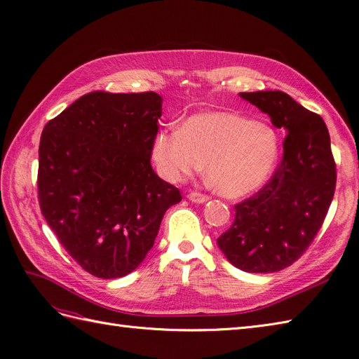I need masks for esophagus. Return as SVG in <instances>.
Listing matches in <instances>:
<instances>
[{
    "label": "esophagus",
    "mask_w": 359,
    "mask_h": 359,
    "mask_svg": "<svg viewBox=\"0 0 359 359\" xmlns=\"http://www.w3.org/2000/svg\"><path fill=\"white\" fill-rule=\"evenodd\" d=\"M187 198L190 202H194V203H203L210 199V196H206V194L199 193V191H190L187 194Z\"/></svg>",
    "instance_id": "1"
}]
</instances>
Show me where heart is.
I'll return each mask as SVG.
<instances>
[{
  "instance_id": "1",
  "label": "heart",
  "mask_w": 359,
  "mask_h": 359,
  "mask_svg": "<svg viewBox=\"0 0 359 359\" xmlns=\"http://www.w3.org/2000/svg\"><path fill=\"white\" fill-rule=\"evenodd\" d=\"M278 156L280 139L273 127L232 112L194 114L181 128L163 130L153 142L163 177L177 181L206 165L210 186L227 198L262 187Z\"/></svg>"
}]
</instances>
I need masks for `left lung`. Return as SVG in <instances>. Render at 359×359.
<instances>
[{
	"label": "left lung",
	"instance_id": "8db88e82",
	"mask_svg": "<svg viewBox=\"0 0 359 359\" xmlns=\"http://www.w3.org/2000/svg\"><path fill=\"white\" fill-rule=\"evenodd\" d=\"M240 95L287 135L273 177L235 205V220L217 244L236 268L276 273L302 256L328 214L337 181L330 133L320 115L283 91Z\"/></svg>",
	"mask_w": 359,
	"mask_h": 359
}]
</instances>
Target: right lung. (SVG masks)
Here are the masks:
<instances>
[{"instance_id": "1", "label": "right lung", "mask_w": 359, "mask_h": 359, "mask_svg": "<svg viewBox=\"0 0 359 359\" xmlns=\"http://www.w3.org/2000/svg\"><path fill=\"white\" fill-rule=\"evenodd\" d=\"M157 93L93 91L45 126L39 203L60 244L86 273L118 278L154 245L180 190L151 168Z\"/></svg>"}]
</instances>
